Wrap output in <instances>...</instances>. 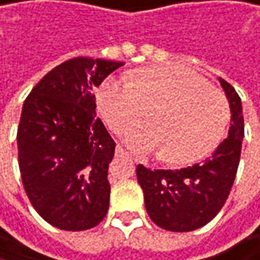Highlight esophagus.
<instances>
[{"mask_svg":"<svg viewBox=\"0 0 260 260\" xmlns=\"http://www.w3.org/2000/svg\"><path fill=\"white\" fill-rule=\"evenodd\" d=\"M115 155H120V157H129V152L126 149H123L121 146H117L115 148Z\"/></svg>","mask_w":260,"mask_h":260,"instance_id":"34e87169","label":"esophagus"}]
</instances>
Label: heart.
I'll return each mask as SVG.
<instances>
[{"instance_id": "obj_1", "label": "heart", "mask_w": 260, "mask_h": 260, "mask_svg": "<svg viewBox=\"0 0 260 260\" xmlns=\"http://www.w3.org/2000/svg\"><path fill=\"white\" fill-rule=\"evenodd\" d=\"M99 109L115 133L143 115L151 121L126 131L127 145L137 152H163L174 165L208 157L225 137L230 123L226 97L192 69L180 64L142 68L129 78L109 77L97 94Z\"/></svg>"}]
</instances>
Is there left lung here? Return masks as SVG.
Wrapping results in <instances>:
<instances>
[{
	"mask_svg": "<svg viewBox=\"0 0 260 260\" xmlns=\"http://www.w3.org/2000/svg\"><path fill=\"white\" fill-rule=\"evenodd\" d=\"M220 86L231 109L228 137L203 161L182 170H149L137 166L151 220L168 231H192L216 217L231 191L244 139L242 103L234 87L223 78Z\"/></svg>",
	"mask_w": 260,
	"mask_h": 260,
	"instance_id": "obj_1",
	"label": "left lung"
}]
</instances>
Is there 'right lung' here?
<instances>
[{
    "label": "right lung",
    "mask_w": 260,
    "mask_h": 260,
    "mask_svg": "<svg viewBox=\"0 0 260 260\" xmlns=\"http://www.w3.org/2000/svg\"><path fill=\"white\" fill-rule=\"evenodd\" d=\"M121 61L77 57L47 72L23 105L18 163L26 194L50 225L83 231L109 208L115 143L95 112L94 90Z\"/></svg>",
    "instance_id": "obj_1"
}]
</instances>
